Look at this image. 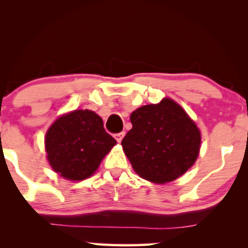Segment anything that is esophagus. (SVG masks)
<instances>
[{"instance_id":"obj_1","label":"esophagus","mask_w":248,"mask_h":248,"mask_svg":"<svg viewBox=\"0 0 248 248\" xmlns=\"http://www.w3.org/2000/svg\"><path fill=\"white\" fill-rule=\"evenodd\" d=\"M124 132H121V133L114 134V139H115L116 141L119 142V143H120V142L122 141V139H124Z\"/></svg>"}]
</instances>
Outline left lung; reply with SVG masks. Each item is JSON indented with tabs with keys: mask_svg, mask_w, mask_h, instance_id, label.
<instances>
[{
	"mask_svg": "<svg viewBox=\"0 0 248 248\" xmlns=\"http://www.w3.org/2000/svg\"><path fill=\"white\" fill-rule=\"evenodd\" d=\"M133 128L121 146L141 178L164 184L186 172L197 160L201 132L177 102L164 98L130 115Z\"/></svg>",
	"mask_w": 248,
	"mask_h": 248,
	"instance_id": "8db88e82",
	"label": "left lung"
}]
</instances>
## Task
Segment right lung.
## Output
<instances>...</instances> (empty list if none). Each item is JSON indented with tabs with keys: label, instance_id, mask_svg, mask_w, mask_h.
I'll return each mask as SVG.
<instances>
[{
	"label": "right lung",
	"instance_id": "1",
	"mask_svg": "<svg viewBox=\"0 0 248 248\" xmlns=\"http://www.w3.org/2000/svg\"><path fill=\"white\" fill-rule=\"evenodd\" d=\"M115 144L105 130L102 119L88 109L62 115L45 135V152L51 168L69 181L92 176Z\"/></svg>",
	"mask_w": 248,
	"mask_h": 248
}]
</instances>
